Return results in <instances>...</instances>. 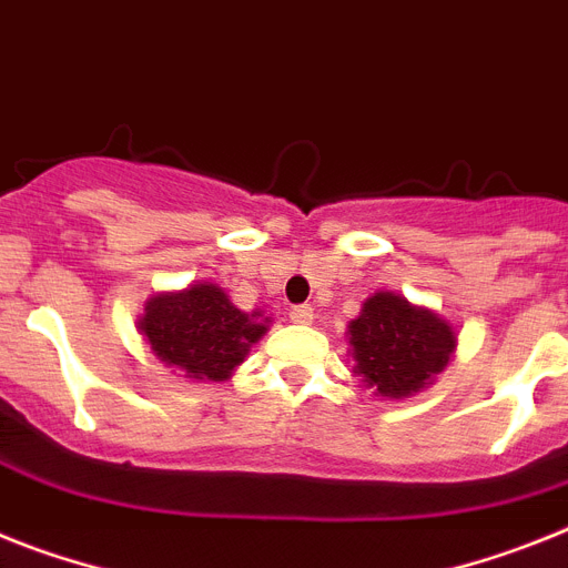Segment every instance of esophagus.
I'll list each match as a JSON object with an SVG mask.
<instances>
[{
    "label": "esophagus",
    "instance_id": "1",
    "mask_svg": "<svg viewBox=\"0 0 568 568\" xmlns=\"http://www.w3.org/2000/svg\"><path fill=\"white\" fill-rule=\"evenodd\" d=\"M288 317H292L294 323H312L314 321V308L312 306H292Z\"/></svg>",
    "mask_w": 568,
    "mask_h": 568
}]
</instances>
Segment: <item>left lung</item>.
Listing matches in <instances>:
<instances>
[{"instance_id":"obj_1","label":"left lung","mask_w":568,"mask_h":568,"mask_svg":"<svg viewBox=\"0 0 568 568\" xmlns=\"http://www.w3.org/2000/svg\"><path fill=\"white\" fill-rule=\"evenodd\" d=\"M357 375L387 398H407L442 373L456 349L454 328L427 308L381 292L349 323Z\"/></svg>"}]
</instances>
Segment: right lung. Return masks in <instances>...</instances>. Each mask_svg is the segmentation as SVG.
<instances>
[{"instance_id":"1","label":"right lung","mask_w":568,"mask_h":568,"mask_svg":"<svg viewBox=\"0 0 568 568\" xmlns=\"http://www.w3.org/2000/svg\"><path fill=\"white\" fill-rule=\"evenodd\" d=\"M260 312L245 314L216 285L181 294H155L141 317V332L166 366L187 378L225 381L245 361L251 343L265 335Z\"/></svg>"}]
</instances>
